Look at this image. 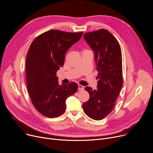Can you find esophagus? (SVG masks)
<instances>
[{"label":"esophagus","instance_id":"esophagus-1","mask_svg":"<svg viewBox=\"0 0 153 153\" xmlns=\"http://www.w3.org/2000/svg\"><path fill=\"white\" fill-rule=\"evenodd\" d=\"M84 89V86H82L81 85H78V90L82 91V90H83Z\"/></svg>","mask_w":153,"mask_h":153}]
</instances>
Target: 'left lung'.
Returning a JSON list of instances; mask_svg holds the SVG:
<instances>
[{"label":"left lung","mask_w":153,"mask_h":153,"mask_svg":"<svg viewBox=\"0 0 153 153\" xmlns=\"http://www.w3.org/2000/svg\"><path fill=\"white\" fill-rule=\"evenodd\" d=\"M84 38L94 52L98 81L96 90L85 87L90 99L82 107L90 118L100 120L112 112L123 86L121 51L117 39L107 30L85 33Z\"/></svg>","instance_id":"1"}]
</instances>
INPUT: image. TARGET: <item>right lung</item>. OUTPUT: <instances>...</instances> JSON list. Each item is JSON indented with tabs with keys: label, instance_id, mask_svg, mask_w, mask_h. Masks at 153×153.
Listing matches in <instances>:
<instances>
[{
	"label": "right lung",
	"instance_id": "1",
	"mask_svg": "<svg viewBox=\"0 0 153 153\" xmlns=\"http://www.w3.org/2000/svg\"><path fill=\"white\" fill-rule=\"evenodd\" d=\"M82 34L51 30L37 36L30 46L25 66L27 90L35 108L46 117L63 114L66 99L78 89L73 82L60 85L56 74L64 65L66 52Z\"/></svg>",
	"mask_w": 153,
	"mask_h": 153
}]
</instances>
